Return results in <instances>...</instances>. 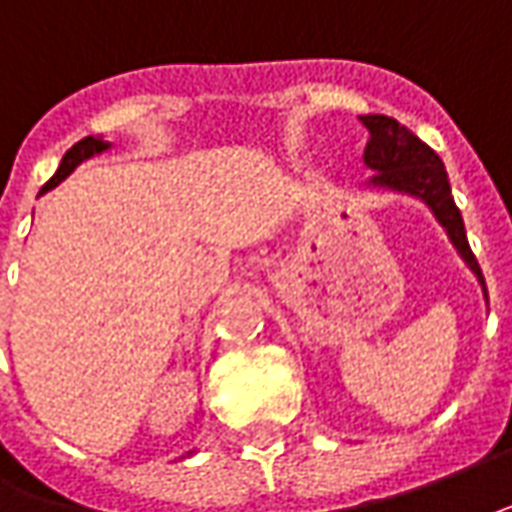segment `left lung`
<instances>
[{"label": "left lung", "mask_w": 512, "mask_h": 512, "mask_svg": "<svg viewBox=\"0 0 512 512\" xmlns=\"http://www.w3.org/2000/svg\"><path fill=\"white\" fill-rule=\"evenodd\" d=\"M361 123L370 131L367 148H364V162H367V168L375 170V187H389V190H401V193L423 198L431 212L437 215V221L446 227L448 238L457 246L462 260L476 271L479 283L485 288V277H482V269L476 263L471 246H468V238H465V224H462V215L451 196V184H448L440 156L434 154L426 142H420L409 128L395 123L392 117L364 114ZM485 297H488V288H485Z\"/></svg>", "instance_id": "1"}]
</instances>
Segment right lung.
Returning <instances> with one entry per match:
<instances>
[{
	"label": "right lung",
	"instance_id": "1",
	"mask_svg": "<svg viewBox=\"0 0 512 512\" xmlns=\"http://www.w3.org/2000/svg\"><path fill=\"white\" fill-rule=\"evenodd\" d=\"M106 148H109V142H103V139H95V137H86L81 139V142H75V145H72V148L64 154V159H61V165H58V170H55V176L41 187V193H47V190H52L55 184L64 182L66 176L78 168L83 159H89V156H95V154H103Z\"/></svg>",
	"mask_w": 512,
	"mask_h": 512
}]
</instances>
